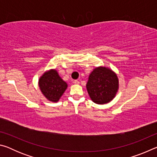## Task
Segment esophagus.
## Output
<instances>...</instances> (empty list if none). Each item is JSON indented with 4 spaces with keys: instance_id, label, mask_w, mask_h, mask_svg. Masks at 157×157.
Returning <instances> with one entry per match:
<instances>
[{
    "instance_id": "esophagus-1",
    "label": "esophagus",
    "mask_w": 157,
    "mask_h": 157,
    "mask_svg": "<svg viewBox=\"0 0 157 157\" xmlns=\"http://www.w3.org/2000/svg\"><path fill=\"white\" fill-rule=\"evenodd\" d=\"M74 83H75V84H79V82L78 80V79H75V80H74Z\"/></svg>"
}]
</instances>
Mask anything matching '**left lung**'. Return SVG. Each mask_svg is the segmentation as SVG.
<instances>
[{
	"label": "left lung",
	"instance_id": "left-lung-1",
	"mask_svg": "<svg viewBox=\"0 0 157 157\" xmlns=\"http://www.w3.org/2000/svg\"><path fill=\"white\" fill-rule=\"evenodd\" d=\"M118 89V80L115 73L105 67L95 68L90 74L86 89L91 100L96 104L109 102Z\"/></svg>",
	"mask_w": 157,
	"mask_h": 157
}]
</instances>
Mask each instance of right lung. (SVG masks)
<instances>
[{
  "label": "right lung",
  "instance_id": "right-lung-1",
  "mask_svg": "<svg viewBox=\"0 0 157 157\" xmlns=\"http://www.w3.org/2000/svg\"><path fill=\"white\" fill-rule=\"evenodd\" d=\"M42 94L48 100L57 102L67 88V84L58 75L57 71L50 70L45 73L39 80Z\"/></svg>",
  "mask_w": 157,
  "mask_h": 157
}]
</instances>
